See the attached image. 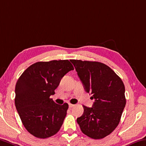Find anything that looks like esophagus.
I'll return each instance as SVG.
<instances>
[{
    "label": "esophagus",
    "instance_id": "obj_1",
    "mask_svg": "<svg viewBox=\"0 0 146 146\" xmlns=\"http://www.w3.org/2000/svg\"><path fill=\"white\" fill-rule=\"evenodd\" d=\"M75 106V105H73V104H71V103L69 104V108H72L73 106Z\"/></svg>",
    "mask_w": 146,
    "mask_h": 146
}]
</instances>
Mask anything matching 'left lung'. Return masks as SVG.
Instances as JSON below:
<instances>
[{
	"label": "left lung",
	"instance_id": "8db88e82",
	"mask_svg": "<svg viewBox=\"0 0 146 146\" xmlns=\"http://www.w3.org/2000/svg\"><path fill=\"white\" fill-rule=\"evenodd\" d=\"M85 91L95 99L77 119L83 133L93 139L109 135L119 123L126 105L125 86L112 69L98 62L71 60Z\"/></svg>",
	"mask_w": 146,
	"mask_h": 146
}]
</instances>
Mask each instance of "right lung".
Listing matches in <instances>:
<instances>
[{
	"label": "right lung",
	"instance_id": "1",
	"mask_svg": "<svg viewBox=\"0 0 146 146\" xmlns=\"http://www.w3.org/2000/svg\"><path fill=\"white\" fill-rule=\"evenodd\" d=\"M68 60L38 62L29 66L15 85V105L25 129L35 137L47 138L63 124L68 104L55 103V94L62 77L73 70Z\"/></svg>",
	"mask_w": 146,
	"mask_h": 146
}]
</instances>
